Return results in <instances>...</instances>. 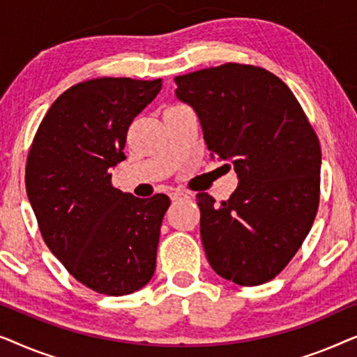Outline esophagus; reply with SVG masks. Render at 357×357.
<instances>
[{"mask_svg":"<svg viewBox=\"0 0 357 357\" xmlns=\"http://www.w3.org/2000/svg\"><path fill=\"white\" fill-rule=\"evenodd\" d=\"M169 197L172 202H178V199H185L188 198V193L183 192V190H172V192L169 193Z\"/></svg>","mask_w":357,"mask_h":357,"instance_id":"1","label":"esophagus"}]
</instances>
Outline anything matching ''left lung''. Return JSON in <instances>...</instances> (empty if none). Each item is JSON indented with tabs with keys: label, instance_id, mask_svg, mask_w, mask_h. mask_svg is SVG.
Listing matches in <instances>:
<instances>
[{
	"label": "left lung",
	"instance_id": "1",
	"mask_svg": "<svg viewBox=\"0 0 357 357\" xmlns=\"http://www.w3.org/2000/svg\"><path fill=\"white\" fill-rule=\"evenodd\" d=\"M175 82L178 99L198 114L211 158L232 160L238 177L226 202L197 195L209 265L241 286L271 281L319 209V136L292 91L265 68L224 63Z\"/></svg>",
	"mask_w": 357,
	"mask_h": 357
}]
</instances>
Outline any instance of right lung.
<instances>
[{
  "instance_id": "right-lung-1",
  "label": "right lung",
  "mask_w": 357,
  "mask_h": 357,
  "mask_svg": "<svg viewBox=\"0 0 357 357\" xmlns=\"http://www.w3.org/2000/svg\"><path fill=\"white\" fill-rule=\"evenodd\" d=\"M160 87L131 77L77 82L53 102L29 149L26 190L43 241L99 294H131L154 275L170 199L120 192L110 169L125 159L131 121Z\"/></svg>"
}]
</instances>
